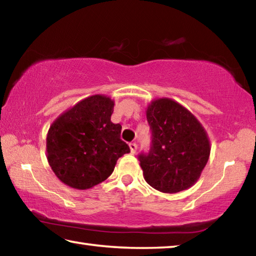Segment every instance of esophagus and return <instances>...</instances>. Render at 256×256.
<instances>
[{"label":"esophagus","mask_w":256,"mask_h":256,"mask_svg":"<svg viewBox=\"0 0 256 256\" xmlns=\"http://www.w3.org/2000/svg\"><path fill=\"white\" fill-rule=\"evenodd\" d=\"M130 150H131L132 154H136V150H138V144L136 142H132V144H130Z\"/></svg>","instance_id":"34e87169"}]
</instances>
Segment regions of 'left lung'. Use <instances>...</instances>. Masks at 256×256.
Listing matches in <instances>:
<instances>
[{
  "instance_id": "1",
  "label": "left lung",
  "mask_w": 256,
  "mask_h": 256,
  "mask_svg": "<svg viewBox=\"0 0 256 256\" xmlns=\"http://www.w3.org/2000/svg\"><path fill=\"white\" fill-rule=\"evenodd\" d=\"M152 131L149 154H140L146 183L162 193H178L196 183L210 157L203 125L174 99L157 98L146 110Z\"/></svg>"
}]
</instances>
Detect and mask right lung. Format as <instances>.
<instances>
[{"label":"right lung","instance_id":"right-lung-1","mask_svg":"<svg viewBox=\"0 0 256 256\" xmlns=\"http://www.w3.org/2000/svg\"><path fill=\"white\" fill-rule=\"evenodd\" d=\"M114 105L106 94H92L50 124L47 162L62 183L76 190L92 188L107 180L118 159L130 152L120 140L122 126L110 120Z\"/></svg>","mask_w":256,"mask_h":256}]
</instances>
